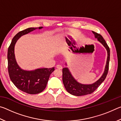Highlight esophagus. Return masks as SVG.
<instances>
[{
  "label": "esophagus",
  "instance_id": "1",
  "mask_svg": "<svg viewBox=\"0 0 121 121\" xmlns=\"http://www.w3.org/2000/svg\"><path fill=\"white\" fill-rule=\"evenodd\" d=\"M56 68L59 69H61L62 68V65H56Z\"/></svg>",
  "mask_w": 121,
  "mask_h": 121
}]
</instances>
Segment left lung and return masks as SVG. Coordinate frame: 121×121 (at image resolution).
I'll return each instance as SVG.
<instances>
[{"mask_svg":"<svg viewBox=\"0 0 121 121\" xmlns=\"http://www.w3.org/2000/svg\"><path fill=\"white\" fill-rule=\"evenodd\" d=\"M95 35V38H97L103 45L107 52V58L105 70L101 76L97 81L92 84H82L78 82L73 76L68 67H65L62 69V81L65 89L68 92L73 95L82 96L89 95L93 92L99 87V86L103 82L107 76L108 68H109V62L110 60V50L106 43V41L101 35L92 31ZM65 65L67 66V62Z\"/></svg>","mask_w":121,"mask_h":121,"instance_id":"1","label":"left lung"}]
</instances>
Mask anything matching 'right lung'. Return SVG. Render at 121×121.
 <instances>
[{"mask_svg": "<svg viewBox=\"0 0 121 121\" xmlns=\"http://www.w3.org/2000/svg\"><path fill=\"white\" fill-rule=\"evenodd\" d=\"M43 28V26L29 28L18 32L14 37L8 49V70L10 79L17 89L31 95L42 92L45 89L50 76L54 70V67L40 68L31 70L22 69L16 60L14 48L16 43L21 36L30 33L36 29H42Z\"/></svg>", "mask_w": 121, "mask_h": 121, "instance_id": "add662e5", "label": "right lung"}]
</instances>
